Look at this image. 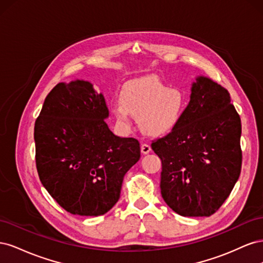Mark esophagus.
Wrapping results in <instances>:
<instances>
[{
    "label": "esophagus",
    "mask_w": 263,
    "mask_h": 263,
    "mask_svg": "<svg viewBox=\"0 0 263 263\" xmlns=\"http://www.w3.org/2000/svg\"><path fill=\"white\" fill-rule=\"evenodd\" d=\"M140 150H141V154L148 155L150 151H151V147L149 145H147V144H142L141 147H140Z\"/></svg>",
    "instance_id": "34e87169"
}]
</instances>
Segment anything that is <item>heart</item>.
<instances>
[{"label":"heart","mask_w":263,"mask_h":263,"mask_svg":"<svg viewBox=\"0 0 263 263\" xmlns=\"http://www.w3.org/2000/svg\"><path fill=\"white\" fill-rule=\"evenodd\" d=\"M184 107L182 92L168 87L154 76L127 82L119 94V102L110 105L118 122L128 125L130 114L138 117L141 132L154 138L163 137L176 128Z\"/></svg>","instance_id":"obj_1"}]
</instances>
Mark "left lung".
<instances>
[{
    "label": "left lung",
    "mask_w": 263,
    "mask_h": 263,
    "mask_svg": "<svg viewBox=\"0 0 263 263\" xmlns=\"http://www.w3.org/2000/svg\"><path fill=\"white\" fill-rule=\"evenodd\" d=\"M241 122L228 91L198 76L189 105L170 134L151 144L161 159V195L181 216H211L241 170Z\"/></svg>",
    "instance_id": "obj_1"
}]
</instances>
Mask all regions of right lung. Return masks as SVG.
<instances>
[{
    "instance_id": "add662e5",
    "label": "right lung",
    "mask_w": 263,
    "mask_h": 263,
    "mask_svg": "<svg viewBox=\"0 0 263 263\" xmlns=\"http://www.w3.org/2000/svg\"><path fill=\"white\" fill-rule=\"evenodd\" d=\"M104 95L89 81L58 83L35 123L42 184L62 209L100 216L117 203L124 176L140 158L139 142L108 128Z\"/></svg>"
}]
</instances>
